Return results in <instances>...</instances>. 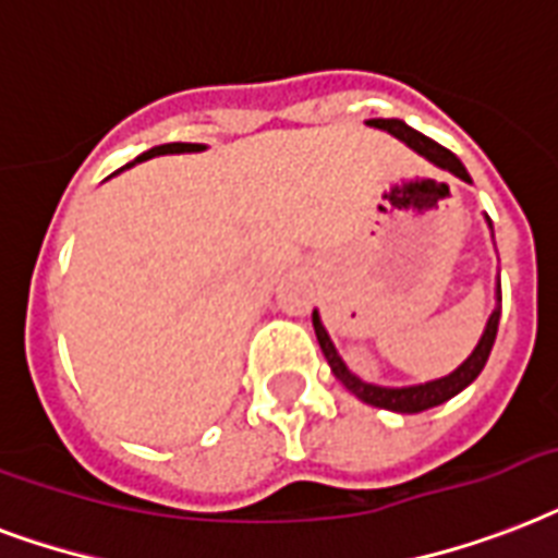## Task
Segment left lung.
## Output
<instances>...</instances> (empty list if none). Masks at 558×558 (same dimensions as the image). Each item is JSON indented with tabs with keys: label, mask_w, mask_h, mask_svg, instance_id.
Masks as SVG:
<instances>
[{
	"label": "left lung",
	"mask_w": 558,
	"mask_h": 558,
	"mask_svg": "<svg viewBox=\"0 0 558 558\" xmlns=\"http://www.w3.org/2000/svg\"><path fill=\"white\" fill-rule=\"evenodd\" d=\"M369 128H378V131H387L392 133L396 140H401L404 145L422 154L425 159H430L434 166L445 168V171H451L454 177L465 180V183H472V177L465 171V166L460 159L451 154L448 148L442 145H436L434 140H427L422 136L418 131L408 128V124L401 122V119H369ZM489 220V218H486ZM489 230H492V220H489ZM495 311L489 314V323L483 328V338L481 343L474 347V352L465 357L463 364L457 366L454 373L445 375V378H436V381H425V384H413V387H378V384H366L361 381L355 373H349V366L343 364V357L338 355V349L328 338V331L323 328V319L319 314L314 311L311 319H314V331H317V340H319V349H323V355H326L328 366H331V373L338 378L349 392H355L357 399L366 401V404H373V408H384V410H392V413H422V410H430L436 404H442V401L454 399L457 392H463L469 384L483 373V366L489 361V352L495 347V338H498V323H500V282L495 288Z\"/></svg>",
	"instance_id": "left-lung-1"
}]
</instances>
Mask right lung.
Segmentation results:
<instances>
[{
	"label": "right lung",
	"mask_w": 558,
	"mask_h": 558,
	"mask_svg": "<svg viewBox=\"0 0 558 558\" xmlns=\"http://www.w3.org/2000/svg\"><path fill=\"white\" fill-rule=\"evenodd\" d=\"M206 145H194V142H171V145H157V148L145 150L142 157H136V162H142V159H150V157H162V154H194V150H203ZM133 162H128L124 168H131ZM124 168H119V171H124ZM116 171V174H119Z\"/></svg>",
	"instance_id": "1"
}]
</instances>
